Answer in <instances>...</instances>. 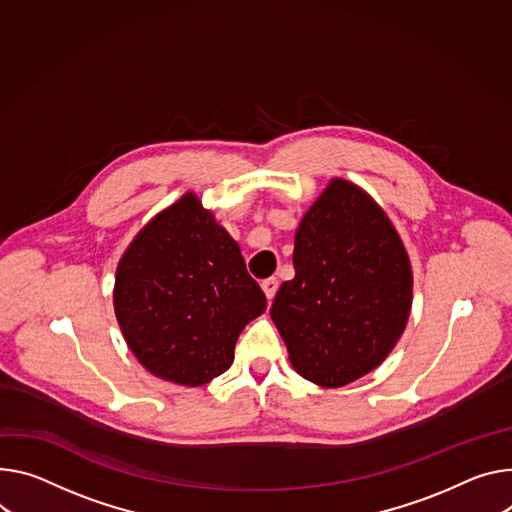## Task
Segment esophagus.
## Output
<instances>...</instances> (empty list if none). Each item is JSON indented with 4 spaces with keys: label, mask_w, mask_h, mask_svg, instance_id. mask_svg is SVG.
Instances as JSON below:
<instances>
[{
    "label": "esophagus",
    "mask_w": 512,
    "mask_h": 512,
    "mask_svg": "<svg viewBox=\"0 0 512 512\" xmlns=\"http://www.w3.org/2000/svg\"><path fill=\"white\" fill-rule=\"evenodd\" d=\"M261 288H263V292H265L267 300L271 302V300H273V296H275V292H277V288H280V282H277L275 277H267V280H263V282H261Z\"/></svg>",
    "instance_id": "34e87169"
}]
</instances>
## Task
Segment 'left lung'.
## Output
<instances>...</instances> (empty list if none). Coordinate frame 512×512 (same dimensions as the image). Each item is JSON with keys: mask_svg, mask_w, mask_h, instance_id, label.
<instances>
[{"mask_svg": "<svg viewBox=\"0 0 512 512\" xmlns=\"http://www.w3.org/2000/svg\"><path fill=\"white\" fill-rule=\"evenodd\" d=\"M294 280L269 316L292 367L341 388L374 371L396 347L412 308V267L384 208L333 177L306 210L294 241Z\"/></svg>", "mask_w": 512, "mask_h": 512, "instance_id": "8db88e82", "label": "left lung"}]
</instances>
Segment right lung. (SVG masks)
<instances>
[{"label": "right lung", "instance_id": "right-lung-1", "mask_svg": "<svg viewBox=\"0 0 512 512\" xmlns=\"http://www.w3.org/2000/svg\"><path fill=\"white\" fill-rule=\"evenodd\" d=\"M265 306L237 241L194 192L138 230L116 267L124 341L171 384L198 388L224 374L241 331Z\"/></svg>", "mask_w": 512, "mask_h": 512}]
</instances>
